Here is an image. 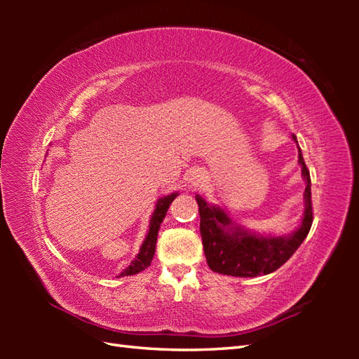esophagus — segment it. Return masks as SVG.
<instances>
[{
  "label": "esophagus",
  "mask_w": 359,
  "mask_h": 359,
  "mask_svg": "<svg viewBox=\"0 0 359 359\" xmlns=\"http://www.w3.org/2000/svg\"><path fill=\"white\" fill-rule=\"evenodd\" d=\"M199 177H202V175H193V184H197L201 180Z\"/></svg>",
  "instance_id": "obj_1"
}]
</instances>
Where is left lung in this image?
<instances>
[{"label": "left lung", "instance_id": "left-lung-1", "mask_svg": "<svg viewBox=\"0 0 359 359\" xmlns=\"http://www.w3.org/2000/svg\"><path fill=\"white\" fill-rule=\"evenodd\" d=\"M293 140L297 143L296 135ZM297 162L302 168L306 179V210L299 228L288 236H262L243 230L228 217L226 212L208 205L201 196H196L201 215V236L205 257L212 271L228 276L256 278L261 274L276 271L284 265L294 251L299 248L313 222V208H311V182L310 172L304 162L301 148Z\"/></svg>", "mask_w": 359, "mask_h": 359}]
</instances>
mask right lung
I'll list each match as a JSON object with an SVG mask.
<instances>
[{"label":"right lung","mask_w":359,"mask_h":359,"mask_svg":"<svg viewBox=\"0 0 359 359\" xmlns=\"http://www.w3.org/2000/svg\"><path fill=\"white\" fill-rule=\"evenodd\" d=\"M177 197V193L168 194L165 197H160L156 203V210L152 212L151 220H149V231L144 238L139 255L135 256L134 261L131 262V265L121 271L118 276H131V274H137L143 271L144 269H148L151 265L152 257H154L156 253V242H157V234H158V228L162 225L163 219L166 216V211L170 208V205L172 203V201Z\"/></svg>","instance_id":"1"}]
</instances>
